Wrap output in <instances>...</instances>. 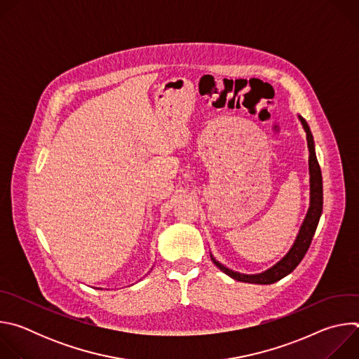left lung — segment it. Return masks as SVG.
Returning <instances> with one entry per match:
<instances>
[{
    "label": "left lung",
    "mask_w": 359,
    "mask_h": 359,
    "mask_svg": "<svg viewBox=\"0 0 359 359\" xmlns=\"http://www.w3.org/2000/svg\"><path fill=\"white\" fill-rule=\"evenodd\" d=\"M304 130L306 133V142H309V150H310V159H309V165H310V189H311V198H310V209L306 212V216L302 222V226L299 229V233L292 244V247L290 248V251L287 252V255L276 264L271 269H269L267 271L262 273V274H252V276H247V274H240L236 271H231L230 269L224 267L223 264H220L219 262H216L213 257V263L229 277L237 280V281H243V283H251V284H273L278 280H281L283 277H285L287 274H290L298 264L299 262L304 259L305 252L309 251L310 244L313 241V237L316 234L321 213H323V176H321V169L316 156V149H314V139H313V133L310 130L309 123L305 122V119L302 116H298Z\"/></svg>",
    "instance_id": "left-lung-1"
}]
</instances>
